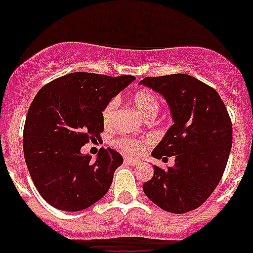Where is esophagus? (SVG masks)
I'll list each match as a JSON object with an SVG mask.
<instances>
[{"label":"esophagus","instance_id":"obj_1","mask_svg":"<svg viewBox=\"0 0 253 253\" xmlns=\"http://www.w3.org/2000/svg\"><path fill=\"white\" fill-rule=\"evenodd\" d=\"M125 163H129V165H131V166H135V165L139 163V161L131 157H125Z\"/></svg>","mask_w":253,"mask_h":253}]
</instances>
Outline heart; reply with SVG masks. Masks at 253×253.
Returning a JSON list of instances; mask_svg holds the SVG:
<instances>
[{
    "label": "heart",
    "instance_id": "obj_1",
    "mask_svg": "<svg viewBox=\"0 0 253 253\" xmlns=\"http://www.w3.org/2000/svg\"><path fill=\"white\" fill-rule=\"evenodd\" d=\"M133 101L135 107L138 109L143 118H148V116H156L160 110V100H158L157 95L152 92L151 90H139L134 93ZM120 105L119 96H115L110 101L107 102L106 106L102 110V119H104L105 125H110L113 120L115 119L116 111ZM149 138H129L123 137L115 139V146L119 149L124 151L125 153L129 154H138L144 149L147 144H149Z\"/></svg>",
    "mask_w": 253,
    "mask_h": 253
}]
</instances>
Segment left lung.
<instances>
[{
	"label": "left lung",
	"mask_w": 253,
	"mask_h": 253,
	"mask_svg": "<svg viewBox=\"0 0 253 253\" xmlns=\"http://www.w3.org/2000/svg\"><path fill=\"white\" fill-rule=\"evenodd\" d=\"M139 84L166 99L173 120L152 156L175 157L167 169L154 165L143 191L169 213L191 211L211 195L227 166L232 147L227 107L214 88L189 75L146 77Z\"/></svg>",
	"instance_id": "8db88e82"
}]
</instances>
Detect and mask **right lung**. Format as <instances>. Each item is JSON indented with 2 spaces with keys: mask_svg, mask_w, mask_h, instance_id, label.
<instances>
[{
  "mask_svg": "<svg viewBox=\"0 0 253 253\" xmlns=\"http://www.w3.org/2000/svg\"><path fill=\"white\" fill-rule=\"evenodd\" d=\"M133 76L75 72L42 87L29 107L24 126V156L35 187L51 207L78 211L107 193L123 157L101 148L96 157L81 148L100 139L102 110Z\"/></svg>",
  "mask_w": 253,
  "mask_h": 253,
  "instance_id": "1",
  "label": "right lung"
}]
</instances>
